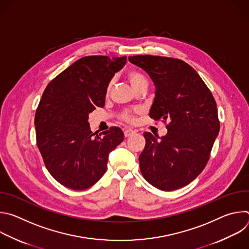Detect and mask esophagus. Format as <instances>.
Returning a JSON list of instances; mask_svg holds the SVG:
<instances>
[{
    "mask_svg": "<svg viewBox=\"0 0 249 249\" xmlns=\"http://www.w3.org/2000/svg\"><path fill=\"white\" fill-rule=\"evenodd\" d=\"M135 133H136V131L131 130V129H128V130H126V131L124 132V136L127 138V137H130L131 135H133V134H135Z\"/></svg>",
    "mask_w": 249,
    "mask_h": 249,
    "instance_id": "34e87169",
    "label": "esophagus"
}]
</instances>
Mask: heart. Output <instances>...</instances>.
Masks as SVG:
<instances>
[{
    "mask_svg": "<svg viewBox=\"0 0 249 249\" xmlns=\"http://www.w3.org/2000/svg\"><path fill=\"white\" fill-rule=\"evenodd\" d=\"M130 85L132 86V88L135 89L141 88V87H147L149 86V79L147 78V76L142 73L141 71L139 70H130L127 72V75H126ZM112 84L113 82L110 81L107 86H106V89H105V93L108 94L111 90V88H112ZM138 113V111H124L122 114H121V119L126 121V122H129V123H132L135 121V114Z\"/></svg>",
    "mask_w": 249,
    "mask_h": 249,
    "instance_id": "b5f03b06",
    "label": "heart"
}]
</instances>
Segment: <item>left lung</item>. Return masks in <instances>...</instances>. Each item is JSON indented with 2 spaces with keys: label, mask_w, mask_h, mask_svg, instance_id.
Listing matches in <instances>:
<instances>
[{
  "label": "left lung",
  "mask_w": 249,
  "mask_h": 249,
  "mask_svg": "<svg viewBox=\"0 0 249 249\" xmlns=\"http://www.w3.org/2000/svg\"><path fill=\"white\" fill-rule=\"evenodd\" d=\"M129 61L148 73L156 87L150 117L168 121L167 134L160 139L144 133L141 172L158 189L181 188L203 171L219 134L215 98L196 71L182 60L137 55Z\"/></svg>",
  "instance_id": "8db88e82"
}]
</instances>
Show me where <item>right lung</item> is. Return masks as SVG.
Listing matches in <instances>:
<instances>
[{
  "label": "right lung",
  "mask_w": 249,
  "mask_h": 249,
  "mask_svg": "<svg viewBox=\"0 0 249 249\" xmlns=\"http://www.w3.org/2000/svg\"><path fill=\"white\" fill-rule=\"evenodd\" d=\"M126 59L83 57L53 79L42 94L34 118L36 143L46 168L65 187L85 190L96 183L106 171L109 153L124 140L118 127L92 134L88 120L104 106L106 86Z\"/></svg>",
  "instance_id": "right-lung-1"
}]
</instances>
